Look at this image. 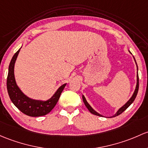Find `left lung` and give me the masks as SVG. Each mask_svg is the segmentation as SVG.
Instances as JSON below:
<instances>
[{
  "instance_id": "left-lung-1",
  "label": "left lung",
  "mask_w": 148,
  "mask_h": 148,
  "mask_svg": "<svg viewBox=\"0 0 148 148\" xmlns=\"http://www.w3.org/2000/svg\"><path fill=\"white\" fill-rule=\"evenodd\" d=\"M130 53H131V52H130ZM134 60H135V58H134ZM135 61H136V60H135ZM137 69L138 70V66H137ZM138 88H139V77H138V74H137V85H136V90H135L134 93H133V96H132V97L130 98V100H129L128 101H127V102L126 103H125V105L121 107V108H120L119 111L116 112V113L114 115V116H111V118L116 117V116H119V115L121 114V113H122L124 111H125V110H126L127 108H128L129 106H130V104H131L134 101V100H135V99H136L137 94H138ZM82 99H83V101H84V104H85V106H86V108H88V111L91 112V113H92V114L96 115V116H101V114H99V113H98L96 111H95L92 108H91V106H90L89 104L88 103V102L86 101V99H85L84 96H82Z\"/></svg>"
}]
</instances>
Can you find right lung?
<instances>
[{
	"mask_svg": "<svg viewBox=\"0 0 148 148\" xmlns=\"http://www.w3.org/2000/svg\"><path fill=\"white\" fill-rule=\"evenodd\" d=\"M20 49L14 54L9 64L8 74L7 77L8 93L14 105L24 114L32 117L45 116L49 113L55 106L66 84L62 85L57 89L53 96L46 101L34 100L25 96L17 86L14 76V66L19 54Z\"/></svg>",
	"mask_w": 148,
	"mask_h": 148,
	"instance_id": "add662e5",
	"label": "right lung"
}]
</instances>
